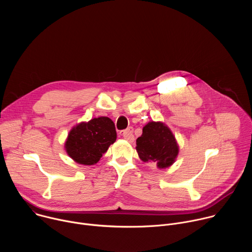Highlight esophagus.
I'll list each match as a JSON object with an SVG mask.
<instances>
[{
  "instance_id": "esophagus-1",
  "label": "esophagus",
  "mask_w": 252,
  "mask_h": 252,
  "mask_svg": "<svg viewBox=\"0 0 252 252\" xmlns=\"http://www.w3.org/2000/svg\"><path fill=\"white\" fill-rule=\"evenodd\" d=\"M120 135L123 136L124 138L129 140V141L132 140V138H133L132 129H131V128H126V129H125V130H122V131L120 132Z\"/></svg>"
}]
</instances>
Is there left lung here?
Returning a JSON list of instances; mask_svg holds the SVG:
<instances>
[{"label": "left lung", "instance_id": "8db88e82", "mask_svg": "<svg viewBox=\"0 0 252 252\" xmlns=\"http://www.w3.org/2000/svg\"><path fill=\"white\" fill-rule=\"evenodd\" d=\"M135 149L143 162H155L158 168L170 166L178 155L174 135L160 122H151L143 126L142 134L136 139Z\"/></svg>", "mask_w": 252, "mask_h": 252}]
</instances>
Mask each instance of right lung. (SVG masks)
<instances>
[{
	"instance_id": "1",
	"label": "right lung",
	"mask_w": 252,
	"mask_h": 252,
	"mask_svg": "<svg viewBox=\"0 0 252 252\" xmlns=\"http://www.w3.org/2000/svg\"><path fill=\"white\" fill-rule=\"evenodd\" d=\"M116 139L114 122L110 118L100 117L71 128L64 148L66 154L76 162L92 165L100 159Z\"/></svg>"
}]
</instances>
